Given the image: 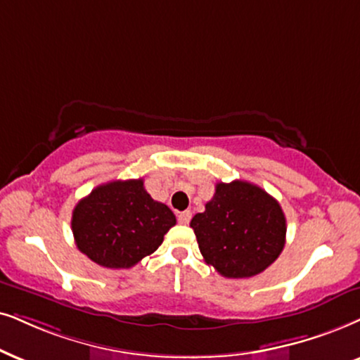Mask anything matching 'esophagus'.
I'll return each instance as SVG.
<instances>
[{"label": "esophagus", "mask_w": 360, "mask_h": 360, "mask_svg": "<svg viewBox=\"0 0 360 360\" xmlns=\"http://www.w3.org/2000/svg\"><path fill=\"white\" fill-rule=\"evenodd\" d=\"M191 217H193L191 211H183V212L177 214V221H179L181 224H188V222L191 221Z\"/></svg>", "instance_id": "34e87169"}]
</instances>
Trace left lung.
<instances>
[{
    "instance_id": "1",
    "label": "left lung",
    "mask_w": 360,
    "mask_h": 360,
    "mask_svg": "<svg viewBox=\"0 0 360 360\" xmlns=\"http://www.w3.org/2000/svg\"><path fill=\"white\" fill-rule=\"evenodd\" d=\"M191 227L204 261L233 279L261 274L285 244L279 202L248 181L217 183L206 211L195 214Z\"/></svg>"
}]
</instances>
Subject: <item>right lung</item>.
Returning a JSON list of instances; mask_svg holds the SVG:
<instances>
[{
	"mask_svg": "<svg viewBox=\"0 0 360 360\" xmlns=\"http://www.w3.org/2000/svg\"><path fill=\"white\" fill-rule=\"evenodd\" d=\"M174 224V214L154 201L143 179L98 186L76 204L71 219L79 251L109 269H127L153 254Z\"/></svg>",
	"mask_w": 360,
	"mask_h": 360,
	"instance_id": "1",
	"label": "right lung"
}]
</instances>
